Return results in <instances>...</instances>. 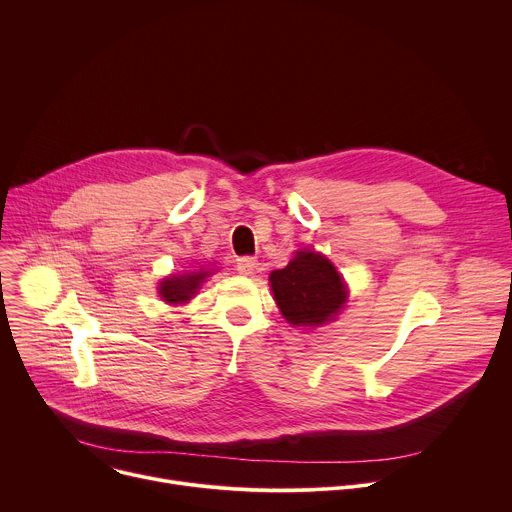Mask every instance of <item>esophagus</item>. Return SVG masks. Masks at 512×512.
<instances>
[{
	"label": "esophagus",
	"instance_id": "34e87169",
	"mask_svg": "<svg viewBox=\"0 0 512 512\" xmlns=\"http://www.w3.org/2000/svg\"><path fill=\"white\" fill-rule=\"evenodd\" d=\"M255 269H257V259H253V257H241L237 261V271L243 275H251V273H255Z\"/></svg>",
	"mask_w": 512,
	"mask_h": 512
}]
</instances>
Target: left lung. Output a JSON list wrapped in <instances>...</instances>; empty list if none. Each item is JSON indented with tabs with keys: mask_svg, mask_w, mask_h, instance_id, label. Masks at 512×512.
Masks as SVG:
<instances>
[{
	"mask_svg": "<svg viewBox=\"0 0 512 512\" xmlns=\"http://www.w3.org/2000/svg\"><path fill=\"white\" fill-rule=\"evenodd\" d=\"M269 281L283 318L294 326L324 324L346 302L336 267L314 251H300L283 269H275Z\"/></svg>",
	"mask_w": 512,
	"mask_h": 512,
	"instance_id": "8db88e82",
	"label": "left lung"
}]
</instances>
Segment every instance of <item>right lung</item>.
Instances as JSON below:
<instances>
[{
	"label": "right lung",
	"mask_w": 512,
	"mask_h": 512,
	"mask_svg": "<svg viewBox=\"0 0 512 512\" xmlns=\"http://www.w3.org/2000/svg\"><path fill=\"white\" fill-rule=\"evenodd\" d=\"M210 273L208 271H192V273H186V275H174V277H168L166 281H162V287H160V296L164 298V302L168 304H182V302H188L194 294L196 289L200 287V283L204 281V277H208Z\"/></svg>",
	"instance_id": "obj_1"
}]
</instances>
